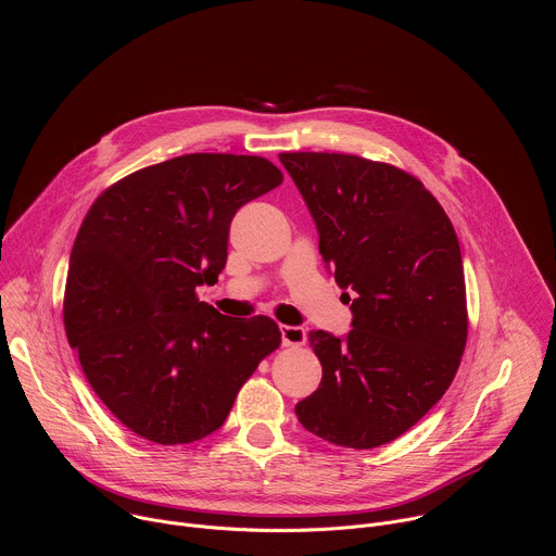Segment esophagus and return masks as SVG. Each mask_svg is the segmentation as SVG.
I'll return each instance as SVG.
<instances>
[{
    "mask_svg": "<svg viewBox=\"0 0 556 556\" xmlns=\"http://www.w3.org/2000/svg\"><path fill=\"white\" fill-rule=\"evenodd\" d=\"M279 332H281V343L286 348H299L305 343V330L299 326H281Z\"/></svg>",
    "mask_w": 556,
    "mask_h": 556,
    "instance_id": "34e87169",
    "label": "esophagus"
}]
</instances>
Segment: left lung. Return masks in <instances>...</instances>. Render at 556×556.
Returning <instances> with one entry per match:
<instances>
[{
  "mask_svg": "<svg viewBox=\"0 0 556 556\" xmlns=\"http://www.w3.org/2000/svg\"><path fill=\"white\" fill-rule=\"evenodd\" d=\"M279 161L319 230L324 262L356 292L343 339L309 332L324 378L294 414L339 446L387 444L442 399L464 354L455 228L425 185L393 165L316 151L279 153Z\"/></svg>",
  "mask_w": 556,
  "mask_h": 556,
  "instance_id": "8db88e82",
  "label": "left lung"
}]
</instances>
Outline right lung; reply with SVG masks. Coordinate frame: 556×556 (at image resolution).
Instances as JSON below:
<instances>
[{"instance_id":"1","label":"right lung","mask_w":556,"mask_h":556,"mask_svg":"<svg viewBox=\"0 0 556 556\" xmlns=\"http://www.w3.org/2000/svg\"><path fill=\"white\" fill-rule=\"evenodd\" d=\"M281 172L260 155L187 153L105 189L72 247L63 324L103 405L155 444L217 431L281 343L268 316L230 319L195 296L226 266L237 208Z\"/></svg>"}]
</instances>
